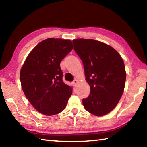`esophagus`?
I'll return each instance as SVG.
<instances>
[{
	"label": "esophagus",
	"mask_w": 147,
	"mask_h": 147,
	"mask_svg": "<svg viewBox=\"0 0 147 147\" xmlns=\"http://www.w3.org/2000/svg\"><path fill=\"white\" fill-rule=\"evenodd\" d=\"M78 80L75 79V80H73V85H74V86H76V85H77V84H78Z\"/></svg>",
	"instance_id": "1"
}]
</instances>
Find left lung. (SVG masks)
<instances>
[{"label":"left lung","mask_w":147,"mask_h":147,"mask_svg":"<svg viewBox=\"0 0 147 147\" xmlns=\"http://www.w3.org/2000/svg\"><path fill=\"white\" fill-rule=\"evenodd\" d=\"M73 43L91 89L88 97L82 100L84 107L96 116L106 115L115 108L123 93L126 74L123 58L102 42L76 39Z\"/></svg>","instance_id":"1"}]
</instances>
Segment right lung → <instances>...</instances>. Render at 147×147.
Returning a JSON list of instances; mask_svg holds the SVG:
<instances>
[{"label":"right lung","instance_id":"1","mask_svg":"<svg viewBox=\"0 0 147 147\" xmlns=\"http://www.w3.org/2000/svg\"><path fill=\"white\" fill-rule=\"evenodd\" d=\"M69 39L42 41L27 56L20 72L23 91L39 113L53 115L65 108L73 89L62 80L60 62L73 50Z\"/></svg>","mask_w":147,"mask_h":147}]
</instances>
